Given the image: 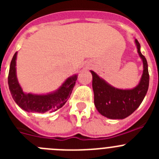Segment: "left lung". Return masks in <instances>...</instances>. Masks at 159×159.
Returning a JSON list of instances; mask_svg holds the SVG:
<instances>
[{"instance_id":"8db88e82","label":"left lung","mask_w":159,"mask_h":159,"mask_svg":"<svg viewBox=\"0 0 159 159\" xmlns=\"http://www.w3.org/2000/svg\"><path fill=\"white\" fill-rule=\"evenodd\" d=\"M139 56L143 64V71L139 84L130 89H120L111 86L91 70L94 103L97 111L111 119H123L130 116L145 98L149 88L148 64L140 51V43L134 40Z\"/></svg>"}]
</instances>
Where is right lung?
Returning a JSON list of instances; mask_svg holds the SVG:
<instances>
[{
  "mask_svg": "<svg viewBox=\"0 0 159 159\" xmlns=\"http://www.w3.org/2000/svg\"><path fill=\"white\" fill-rule=\"evenodd\" d=\"M16 57L17 52L12 59L8 77L9 91L16 104L22 110L30 113L52 112L62 107L71 95L78 75L75 74L66 79L62 85L54 92L46 94L26 93L18 82L16 67Z\"/></svg>",
  "mask_w": 159,
  "mask_h": 159,
  "instance_id": "add662e5",
  "label": "right lung"
}]
</instances>
